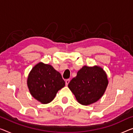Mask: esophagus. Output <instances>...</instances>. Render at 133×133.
I'll use <instances>...</instances> for the list:
<instances>
[{
	"label": "esophagus",
	"instance_id": "1",
	"mask_svg": "<svg viewBox=\"0 0 133 133\" xmlns=\"http://www.w3.org/2000/svg\"><path fill=\"white\" fill-rule=\"evenodd\" d=\"M69 82H70V79H66V85H68Z\"/></svg>",
	"mask_w": 133,
	"mask_h": 133
}]
</instances>
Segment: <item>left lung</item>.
<instances>
[{
  "mask_svg": "<svg viewBox=\"0 0 133 133\" xmlns=\"http://www.w3.org/2000/svg\"><path fill=\"white\" fill-rule=\"evenodd\" d=\"M108 85V76L102 67L84 66L68 84L78 103L90 105L100 99Z\"/></svg>",
  "mask_w": 133,
  "mask_h": 133,
  "instance_id": "1",
  "label": "left lung"
}]
</instances>
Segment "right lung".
I'll return each mask as SVG.
<instances>
[{
  "label": "right lung",
  "mask_w": 133,
  "mask_h": 133,
  "mask_svg": "<svg viewBox=\"0 0 133 133\" xmlns=\"http://www.w3.org/2000/svg\"><path fill=\"white\" fill-rule=\"evenodd\" d=\"M27 82L31 96L42 104L52 102L58 90L65 86L60 73L51 65L42 62L33 67Z\"/></svg>",
  "instance_id": "1"
}]
</instances>
